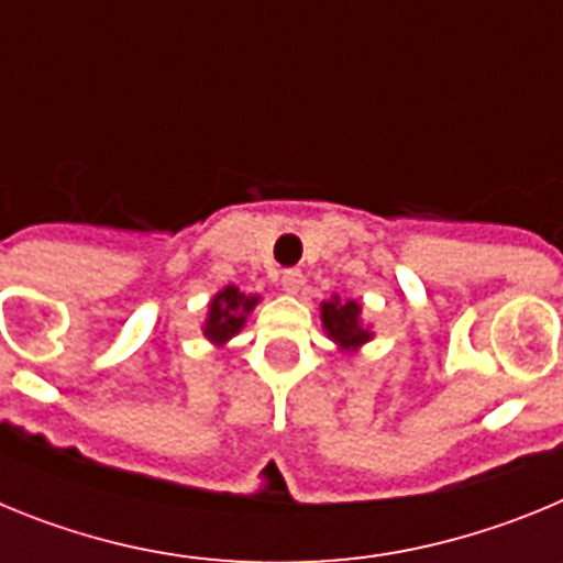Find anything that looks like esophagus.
<instances>
[{
	"label": "esophagus",
	"mask_w": 563,
	"mask_h": 563,
	"mask_svg": "<svg viewBox=\"0 0 563 563\" xmlns=\"http://www.w3.org/2000/svg\"><path fill=\"white\" fill-rule=\"evenodd\" d=\"M301 285H305V273L298 271V267H287V271L282 273V287H285L287 292H298Z\"/></svg>",
	"instance_id": "obj_1"
}]
</instances>
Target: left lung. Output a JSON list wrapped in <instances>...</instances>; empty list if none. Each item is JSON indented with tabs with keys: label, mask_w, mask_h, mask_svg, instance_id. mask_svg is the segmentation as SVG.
<instances>
[{
	"label": "left lung",
	"mask_w": 563,
	"mask_h": 563,
	"mask_svg": "<svg viewBox=\"0 0 563 563\" xmlns=\"http://www.w3.org/2000/svg\"><path fill=\"white\" fill-rule=\"evenodd\" d=\"M321 324L343 352H355L372 341L369 327L361 321V305L352 298L332 296L330 301H321Z\"/></svg>",
	"instance_id": "8db88e82"
}]
</instances>
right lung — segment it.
Listing matches in <instances>:
<instances>
[{"instance_id": "obj_1", "label": "right lung", "mask_w": 563, "mask_h": 563, "mask_svg": "<svg viewBox=\"0 0 563 563\" xmlns=\"http://www.w3.org/2000/svg\"><path fill=\"white\" fill-rule=\"evenodd\" d=\"M258 305V296H245L239 287L228 285L222 287L208 305V318L202 324V335L213 343V346H225L242 327L245 318L251 316L253 307Z\"/></svg>"}]
</instances>
